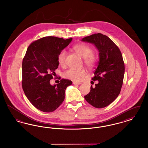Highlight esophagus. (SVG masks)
Instances as JSON below:
<instances>
[{
  "label": "esophagus",
  "instance_id": "esophagus-1",
  "mask_svg": "<svg viewBox=\"0 0 148 148\" xmlns=\"http://www.w3.org/2000/svg\"><path fill=\"white\" fill-rule=\"evenodd\" d=\"M73 84L74 85H80L82 84V83L80 82H79V83H77V82H73Z\"/></svg>",
  "mask_w": 148,
  "mask_h": 148
}]
</instances>
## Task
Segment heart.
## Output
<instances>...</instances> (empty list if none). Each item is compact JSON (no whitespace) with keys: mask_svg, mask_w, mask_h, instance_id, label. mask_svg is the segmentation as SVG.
Masks as SVG:
<instances>
[{"mask_svg":"<svg viewBox=\"0 0 148 148\" xmlns=\"http://www.w3.org/2000/svg\"><path fill=\"white\" fill-rule=\"evenodd\" d=\"M73 49L79 56L83 58L84 63L89 68H92L97 62V56L93 54L92 48L84 43L75 45ZM67 52L65 49L62 50L58 56V62L60 66H64ZM86 74L84 69L71 68L64 73V77L74 82H79L83 79Z\"/></svg>","mask_w":148,"mask_h":148,"instance_id":"1","label":"heart"}]
</instances>
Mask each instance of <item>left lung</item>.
<instances>
[{"label":"left lung","instance_id":"8db88e82","mask_svg":"<svg viewBox=\"0 0 148 148\" xmlns=\"http://www.w3.org/2000/svg\"><path fill=\"white\" fill-rule=\"evenodd\" d=\"M82 40L94 44L98 50L99 57L94 77L92 78L98 83L95 88L91 86L85 99L94 107L103 108L114 101L121 90L125 71L122 54L118 46L101 33L86 36Z\"/></svg>","mask_w":148,"mask_h":148}]
</instances>
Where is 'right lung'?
<instances>
[{
    "label": "right lung",
    "mask_w": 148,
    "mask_h": 148,
    "mask_svg": "<svg viewBox=\"0 0 148 148\" xmlns=\"http://www.w3.org/2000/svg\"><path fill=\"white\" fill-rule=\"evenodd\" d=\"M71 40L45 36L32 42L27 49L22 63V88L30 102L40 111L56 110L63 102L66 88L72 84L66 79L56 85L50 83L59 65V52Z\"/></svg>",
    "instance_id": "obj_1"
}]
</instances>
